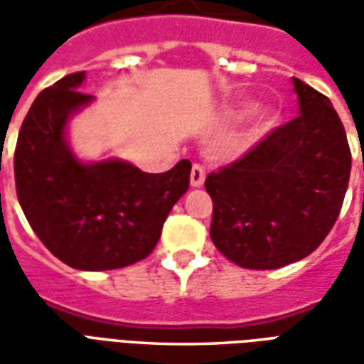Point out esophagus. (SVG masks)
Listing matches in <instances>:
<instances>
[{"instance_id":"esophagus-1","label":"esophagus","mask_w":364,"mask_h":364,"mask_svg":"<svg viewBox=\"0 0 364 364\" xmlns=\"http://www.w3.org/2000/svg\"><path fill=\"white\" fill-rule=\"evenodd\" d=\"M205 175V167L200 166V164H195L193 169H191V187H203Z\"/></svg>"}]
</instances>
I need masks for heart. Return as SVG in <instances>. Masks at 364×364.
Returning a JSON list of instances; mask_svg holds the SVG:
<instances>
[{
	"instance_id": "heart-1",
	"label": "heart",
	"mask_w": 364,
	"mask_h": 364,
	"mask_svg": "<svg viewBox=\"0 0 364 364\" xmlns=\"http://www.w3.org/2000/svg\"><path fill=\"white\" fill-rule=\"evenodd\" d=\"M245 112H250V109H242L240 114H245ZM271 122V117H263V124H269Z\"/></svg>"
}]
</instances>
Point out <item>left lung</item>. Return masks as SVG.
<instances>
[{"label": "left lung", "instance_id": "1", "mask_svg": "<svg viewBox=\"0 0 364 364\" xmlns=\"http://www.w3.org/2000/svg\"><path fill=\"white\" fill-rule=\"evenodd\" d=\"M300 114L206 177L210 237L244 269H279L326 240L343 205L351 150L328 97L292 77Z\"/></svg>", "mask_w": 364, "mask_h": 364}]
</instances>
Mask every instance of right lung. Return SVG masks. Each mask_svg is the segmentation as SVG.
Masks as SVG:
<instances>
[{
	"instance_id": "obj_1",
	"label": "right lung",
	"mask_w": 364,
	"mask_h": 364,
	"mask_svg": "<svg viewBox=\"0 0 364 364\" xmlns=\"http://www.w3.org/2000/svg\"><path fill=\"white\" fill-rule=\"evenodd\" d=\"M85 72L38 93L15 148L23 213L52 255L80 271L128 267L158 244L167 214L189 189L191 161L144 173L122 159L83 164L68 146V120L93 101Z\"/></svg>"
}]
</instances>
